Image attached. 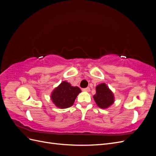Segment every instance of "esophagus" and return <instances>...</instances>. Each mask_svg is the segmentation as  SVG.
<instances>
[{
	"label": "esophagus",
	"mask_w": 156,
	"mask_h": 156,
	"mask_svg": "<svg viewBox=\"0 0 156 156\" xmlns=\"http://www.w3.org/2000/svg\"><path fill=\"white\" fill-rule=\"evenodd\" d=\"M90 90L89 87H87V88L83 89V91H84V92H89Z\"/></svg>",
	"instance_id": "34e87169"
}]
</instances>
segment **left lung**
I'll return each instance as SVG.
<instances>
[{"label":"left lung","instance_id":"obj_1","mask_svg":"<svg viewBox=\"0 0 156 156\" xmlns=\"http://www.w3.org/2000/svg\"><path fill=\"white\" fill-rule=\"evenodd\" d=\"M96 93L93 96L97 105L101 108H107L115 101L114 94L105 83H101L96 88Z\"/></svg>","mask_w":156,"mask_h":156}]
</instances>
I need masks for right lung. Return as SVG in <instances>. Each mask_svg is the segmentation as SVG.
<instances>
[{
  "label": "right lung",
  "instance_id": "obj_1",
  "mask_svg": "<svg viewBox=\"0 0 156 156\" xmlns=\"http://www.w3.org/2000/svg\"><path fill=\"white\" fill-rule=\"evenodd\" d=\"M81 92L77 87H72L63 81L54 89L51 95V99L54 104L60 108H66L72 106L78 94Z\"/></svg>",
  "mask_w": 156,
  "mask_h": 156
}]
</instances>
